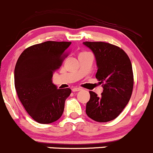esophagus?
<instances>
[{"instance_id": "esophagus-1", "label": "esophagus", "mask_w": 153, "mask_h": 153, "mask_svg": "<svg viewBox=\"0 0 153 153\" xmlns=\"http://www.w3.org/2000/svg\"><path fill=\"white\" fill-rule=\"evenodd\" d=\"M72 92H78V91L81 90V88H78V87H74V88H72Z\"/></svg>"}]
</instances>
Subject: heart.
Instances as JSON below:
<instances>
[{
    "instance_id": "1",
    "label": "heart",
    "mask_w": 153,
    "mask_h": 153,
    "mask_svg": "<svg viewBox=\"0 0 153 153\" xmlns=\"http://www.w3.org/2000/svg\"><path fill=\"white\" fill-rule=\"evenodd\" d=\"M85 52H81V53H85Z\"/></svg>"
}]
</instances>
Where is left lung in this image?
Here are the masks:
<instances>
[{"label":"left lung","mask_w":153,"mask_h":153,"mask_svg":"<svg viewBox=\"0 0 153 153\" xmlns=\"http://www.w3.org/2000/svg\"><path fill=\"white\" fill-rule=\"evenodd\" d=\"M84 44L95 54L98 66L95 77L104 90L100 96L89 91L86 113L98 122L116 118L129 102L134 84L132 64L121 48L101 41H86Z\"/></svg>","instance_id":"obj_1"}]
</instances>
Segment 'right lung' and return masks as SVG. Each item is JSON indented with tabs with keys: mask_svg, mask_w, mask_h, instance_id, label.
I'll return each mask as SVG.
<instances>
[{
	"mask_svg": "<svg viewBox=\"0 0 153 153\" xmlns=\"http://www.w3.org/2000/svg\"><path fill=\"white\" fill-rule=\"evenodd\" d=\"M71 42L46 41L25 49L15 68V87L28 114L40 124L59 119L71 89H57L52 84L53 73L67 57Z\"/></svg>",
	"mask_w": 153,
	"mask_h": 153,
	"instance_id": "add662e5",
	"label": "right lung"
}]
</instances>
